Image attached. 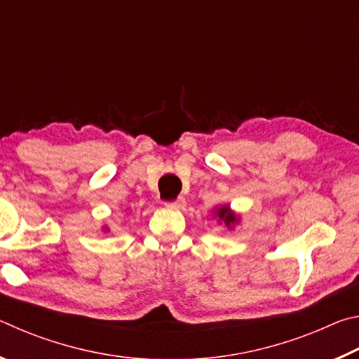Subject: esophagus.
<instances>
[{
    "mask_svg": "<svg viewBox=\"0 0 359 359\" xmlns=\"http://www.w3.org/2000/svg\"><path fill=\"white\" fill-rule=\"evenodd\" d=\"M185 199L184 198H179V199H175V201H168L166 203V208L168 209H175V210H180V209H184L185 208Z\"/></svg>",
    "mask_w": 359,
    "mask_h": 359,
    "instance_id": "obj_1",
    "label": "esophagus"
}]
</instances>
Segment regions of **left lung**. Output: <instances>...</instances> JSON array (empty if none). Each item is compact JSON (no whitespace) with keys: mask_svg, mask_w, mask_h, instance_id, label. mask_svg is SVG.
Here are the masks:
<instances>
[{"mask_svg":"<svg viewBox=\"0 0 359 359\" xmlns=\"http://www.w3.org/2000/svg\"><path fill=\"white\" fill-rule=\"evenodd\" d=\"M217 215H218V218H220V220L224 222L226 226H231V224H233L234 222H238V218H236L233 212L229 210L228 205H223V208L217 209Z\"/></svg>","mask_w":359,"mask_h":359,"instance_id":"obj_1","label":"left lung"}]
</instances>
